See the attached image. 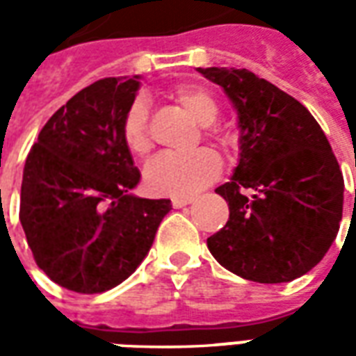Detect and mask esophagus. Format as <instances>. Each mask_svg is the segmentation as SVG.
Listing matches in <instances>:
<instances>
[{"label": "esophagus", "instance_id": "obj_1", "mask_svg": "<svg viewBox=\"0 0 356 356\" xmlns=\"http://www.w3.org/2000/svg\"><path fill=\"white\" fill-rule=\"evenodd\" d=\"M193 200V196H186V198H171V206H173V208H185V206H188Z\"/></svg>", "mask_w": 356, "mask_h": 356}]
</instances>
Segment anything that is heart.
<instances>
[{
  "mask_svg": "<svg viewBox=\"0 0 356 356\" xmlns=\"http://www.w3.org/2000/svg\"><path fill=\"white\" fill-rule=\"evenodd\" d=\"M171 101H175L185 110L186 114L204 124V135L213 140L217 147L229 150L231 139L225 131L216 125L219 116V102L213 95L206 89L179 86L170 91ZM120 137L125 150L131 156L148 154L152 147L150 131H148V112L147 106L140 101H135L125 110L120 125ZM221 173V160L209 148H198L191 154H160L150 160L145 168V185L156 196H173L185 198L202 191L204 186L213 183Z\"/></svg>",
  "mask_w": 356,
  "mask_h": 356,
  "instance_id": "heart-1",
  "label": "heart"
}]
</instances>
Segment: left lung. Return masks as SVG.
I'll list each match as a JSON object with an SVG mask.
<instances>
[{"instance_id":"left-lung-1","label":"left lung","mask_w":356,"mask_h":356,"mask_svg":"<svg viewBox=\"0 0 356 356\" xmlns=\"http://www.w3.org/2000/svg\"><path fill=\"white\" fill-rule=\"evenodd\" d=\"M238 110L240 162L216 188L229 221L211 255L259 284L296 280L321 261L339 231L343 175L313 114L246 68H198Z\"/></svg>"}]
</instances>
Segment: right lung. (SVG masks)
Segmentation results:
<instances>
[{
    "instance_id": "obj_1",
    "label": "right lung",
    "mask_w": 356,
    "mask_h": 356,
    "mask_svg": "<svg viewBox=\"0 0 356 356\" xmlns=\"http://www.w3.org/2000/svg\"><path fill=\"white\" fill-rule=\"evenodd\" d=\"M139 81L104 78L49 118L30 150L20 223L38 267L78 293H101L139 267L171 202L131 196L140 173L120 125Z\"/></svg>"
}]
</instances>
